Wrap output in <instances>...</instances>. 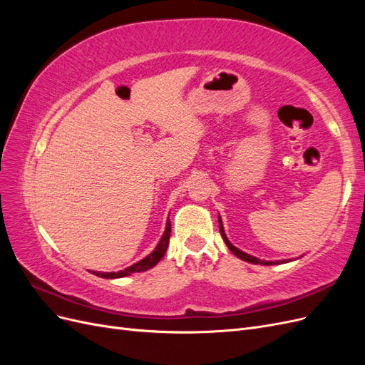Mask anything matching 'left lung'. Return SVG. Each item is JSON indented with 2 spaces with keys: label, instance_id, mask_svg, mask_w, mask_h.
<instances>
[{
  "label": "left lung",
  "instance_id": "obj_1",
  "mask_svg": "<svg viewBox=\"0 0 365 365\" xmlns=\"http://www.w3.org/2000/svg\"><path fill=\"white\" fill-rule=\"evenodd\" d=\"M219 231H220V236H222V239L225 240V244H227V247L230 248V251L235 254V256H237L239 259H242V260H245V262H250V263H256V264H280V263H288V262H292V259H286V260H277V262H264V260H260V259H257V257H254V256H250V254H247V252H244V251H240L239 248H236L233 244H231V242L227 239V235H225V231H224V227H222V219H220V216H219Z\"/></svg>",
  "mask_w": 365,
  "mask_h": 365
}]
</instances>
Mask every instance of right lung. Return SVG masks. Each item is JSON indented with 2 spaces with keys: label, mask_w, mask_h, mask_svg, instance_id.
Listing matches in <instances>:
<instances>
[{
  "label": "right lung",
  "mask_w": 365,
  "mask_h": 365,
  "mask_svg": "<svg viewBox=\"0 0 365 365\" xmlns=\"http://www.w3.org/2000/svg\"><path fill=\"white\" fill-rule=\"evenodd\" d=\"M170 219L168 217V222H165V230L163 233V237L160 239L158 245L155 247L149 256H146L145 259H141L140 262L130 264L126 269L123 271H118V272H96L93 271L94 275H98V277L102 279H120V277H126V275H130L132 272H143V271H148L150 268L155 267V264L164 257L165 251H168L169 247V239H170Z\"/></svg>",
  "instance_id": "right-lung-1"
}]
</instances>
